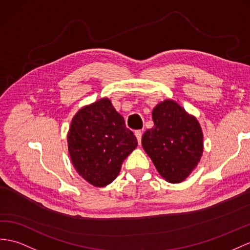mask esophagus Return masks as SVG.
<instances>
[{
  "instance_id": "esophagus-1",
  "label": "esophagus",
  "mask_w": 250,
  "mask_h": 250,
  "mask_svg": "<svg viewBox=\"0 0 250 250\" xmlns=\"http://www.w3.org/2000/svg\"><path fill=\"white\" fill-rule=\"evenodd\" d=\"M135 136L138 140V143L141 144V139H142V131L141 130H136L135 131Z\"/></svg>"
}]
</instances>
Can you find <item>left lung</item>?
I'll return each instance as SVG.
<instances>
[{
    "mask_svg": "<svg viewBox=\"0 0 250 250\" xmlns=\"http://www.w3.org/2000/svg\"><path fill=\"white\" fill-rule=\"evenodd\" d=\"M154 127L142 137V146L157 171L172 184L185 180L203 155V131L198 121L172 100L153 110Z\"/></svg>",
    "mask_w": 250,
    "mask_h": 250,
    "instance_id": "obj_1",
    "label": "left lung"
}]
</instances>
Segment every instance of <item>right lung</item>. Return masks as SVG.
Returning a JSON list of instances; mask_svg holds the SVG:
<instances>
[{
	"mask_svg": "<svg viewBox=\"0 0 250 250\" xmlns=\"http://www.w3.org/2000/svg\"><path fill=\"white\" fill-rule=\"evenodd\" d=\"M137 145L133 132L108 99L82 108L68 133L69 154L76 172L99 188L118 177L122 163Z\"/></svg>",
	"mask_w": 250,
	"mask_h": 250,
	"instance_id": "obj_1",
	"label": "right lung"
}]
</instances>
